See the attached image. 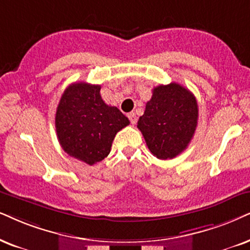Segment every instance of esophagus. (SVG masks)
Returning a JSON list of instances; mask_svg holds the SVG:
<instances>
[{"label": "esophagus", "instance_id": "esophagus-1", "mask_svg": "<svg viewBox=\"0 0 250 250\" xmlns=\"http://www.w3.org/2000/svg\"><path fill=\"white\" fill-rule=\"evenodd\" d=\"M128 118H129V120H130L131 125H135L136 121H137V116H136L135 113H129Z\"/></svg>", "mask_w": 250, "mask_h": 250}]
</instances>
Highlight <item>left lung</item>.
Here are the masks:
<instances>
[{
    "instance_id": "1",
    "label": "left lung",
    "mask_w": 250,
    "mask_h": 250,
    "mask_svg": "<svg viewBox=\"0 0 250 250\" xmlns=\"http://www.w3.org/2000/svg\"><path fill=\"white\" fill-rule=\"evenodd\" d=\"M198 106L190 91L178 83L152 91L137 122L148 150L158 159H173L187 148L195 134Z\"/></svg>"
}]
</instances>
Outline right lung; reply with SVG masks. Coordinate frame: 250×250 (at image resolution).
I'll return each mask as SVG.
<instances>
[{"mask_svg":"<svg viewBox=\"0 0 250 250\" xmlns=\"http://www.w3.org/2000/svg\"><path fill=\"white\" fill-rule=\"evenodd\" d=\"M129 123L118 107L105 104L100 85L85 82L65 88L55 114L56 134L62 148L87 165L108 156L115 135Z\"/></svg>","mask_w":250,"mask_h":250,"instance_id":"right-lung-1","label":"right lung"}]
</instances>
